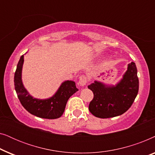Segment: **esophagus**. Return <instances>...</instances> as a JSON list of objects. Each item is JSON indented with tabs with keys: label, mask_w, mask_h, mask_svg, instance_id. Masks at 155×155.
<instances>
[{
	"label": "esophagus",
	"mask_w": 155,
	"mask_h": 155,
	"mask_svg": "<svg viewBox=\"0 0 155 155\" xmlns=\"http://www.w3.org/2000/svg\"><path fill=\"white\" fill-rule=\"evenodd\" d=\"M87 78L85 75L80 76L78 84L81 86H84L87 84Z\"/></svg>",
	"instance_id": "34e87169"
}]
</instances>
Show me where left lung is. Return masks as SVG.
Listing matches in <instances>:
<instances>
[{"label": "left lung", "instance_id": "1", "mask_svg": "<svg viewBox=\"0 0 155 155\" xmlns=\"http://www.w3.org/2000/svg\"><path fill=\"white\" fill-rule=\"evenodd\" d=\"M94 94L89 110L101 118L115 117L124 114L133 104L139 90L137 68L134 62L129 63L128 70L119 83L111 87L94 81L88 86Z\"/></svg>", "mask_w": 155, "mask_h": 155}]
</instances>
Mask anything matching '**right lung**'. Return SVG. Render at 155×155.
Returning <instances> with one entry per match:
<instances>
[{"mask_svg":"<svg viewBox=\"0 0 155 155\" xmlns=\"http://www.w3.org/2000/svg\"><path fill=\"white\" fill-rule=\"evenodd\" d=\"M24 56L20 57L17 65L14 76V84L18 97L22 107L32 115L37 117L55 119L61 117L64 112L68 99L78 90L75 82L65 81L62 83L60 88L51 98L40 100L33 98L29 94L23 86L21 75Z\"/></svg>","mask_w":155,"mask_h":155,"instance_id":"right-lung-1","label":"right lung"}]
</instances>
